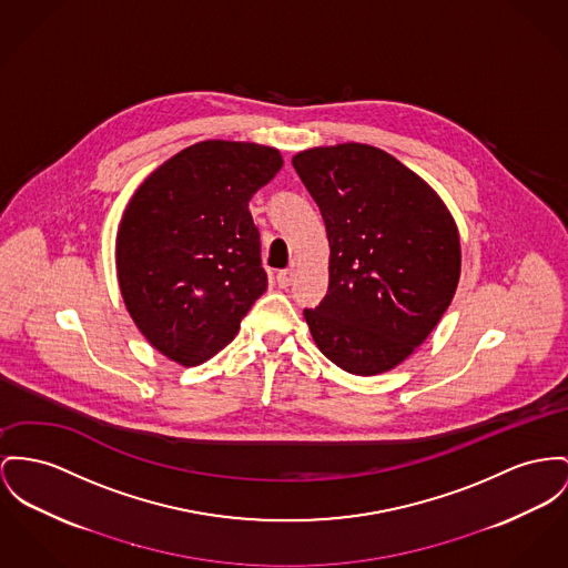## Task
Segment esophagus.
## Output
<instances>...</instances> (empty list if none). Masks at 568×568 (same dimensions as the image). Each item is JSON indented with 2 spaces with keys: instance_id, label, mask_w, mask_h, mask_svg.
I'll use <instances>...</instances> for the list:
<instances>
[{
  "instance_id": "34e87169",
  "label": "esophagus",
  "mask_w": 568,
  "mask_h": 568,
  "mask_svg": "<svg viewBox=\"0 0 568 568\" xmlns=\"http://www.w3.org/2000/svg\"><path fill=\"white\" fill-rule=\"evenodd\" d=\"M295 268H284V271H280L277 273V286L280 288H288L293 282H295Z\"/></svg>"
}]
</instances>
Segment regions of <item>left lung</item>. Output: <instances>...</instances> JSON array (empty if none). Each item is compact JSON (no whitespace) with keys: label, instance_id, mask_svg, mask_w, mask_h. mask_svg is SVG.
I'll list each match as a JSON object with an SVG mask.
<instances>
[{"label":"left lung","instance_id":"left-lung-1","mask_svg":"<svg viewBox=\"0 0 568 568\" xmlns=\"http://www.w3.org/2000/svg\"><path fill=\"white\" fill-rule=\"evenodd\" d=\"M293 165L329 239L327 295L303 310L310 334L342 371L387 373L453 303L460 275L454 217L424 179L368 144L297 152Z\"/></svg>","mask_w":568,"mask_h":568}]
</instances>
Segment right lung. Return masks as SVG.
Here are the masks:
<instances>
[{
    "label": "right lung",
    "instance_id": "add662e5",
    "mask_svg": "<svg viewBox=\"0 0 568 568\" xmlns=\"http://www.w3.org/2000/svg\"><path fill=\"white\" fill-rule=\"evenodd\" d=\"M282 163L271 146L206 140L161 163L129 200L115 236L120 295L168 359H211L265 293L247 204Z\"/></svg>",
    "mask_w": 568,
    "mask_h": 568
}]
</instances>
